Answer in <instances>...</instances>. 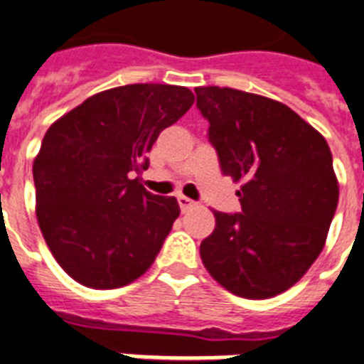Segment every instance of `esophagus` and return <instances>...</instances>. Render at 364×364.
Wrapping results in <instances>:
<instances>
[{
    "mask_svg": "<svg viewBox=\"0 0 364 364\" xmlns=\"http://www.w3.org/2000/svg\"><path fill=\"white\" fill-rule=\"evenodd\" d=\"M178 204H180V210H182V212H188L191 206H195L193 200L188 199L186 195H178Z\"/></svg>",
    "mask_w": 364,
    "mask_h": 364,
    "instance_id": "esophagus-1",
    "label": "esophagus"
}]
</instances>
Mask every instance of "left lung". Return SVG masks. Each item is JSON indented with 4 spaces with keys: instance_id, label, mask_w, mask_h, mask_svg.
<instances>
[{
    "instance_id": "obj_1",
    "label": "left lung",
    "mask_w": 364,
    "mask_h": 364,
    "mask_svg": "<svg viewBox=\"0 0 364 364\" xmlns=\"http://www.w3.org/2000/svg\"><path fill=\"white\" fill-rule=\"evenodd\" d=\"M195 92L223 175L242 184V214L214 210L200 258L229 292L268 299L294 287L326 245L338 203L331 150L281 102L230 87Z\"/></svg>"
}]
</instances>
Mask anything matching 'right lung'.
<instances>
[{
	"mask_svg": "<svg viewBox=\"0 0 364 364\" xmlns=\"http://www.w3.org/2000/svg\"><path fill=\"white\" fill-rule=\"evenodd\" d=\"M188 87L134 83L87 98L48 128L33 161L37 221L53 258L83 287L134 283L180 214L139 175L161 130L191 107Z\"/></svg>",
	"mask_w": 364,
	"mask_h": 364,
	"instance_id": "1",
	"label": "right lung"
}]
</instances>
